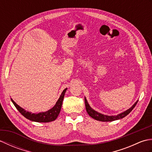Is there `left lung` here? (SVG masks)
I'll list each match as a JSON object with an SVG mask.
<instances>
[{"instance_id": "1", "label": "left lung", "mask_w": 152, "mask_h": 152, "mask_svg": "<svg viewBox=\"0 0 152 152\" xmlns=\"http://www.w3.org/2000/svg\"><path fill=\"white\" fill-rule=\"evenodd\" d=\"M138 101H136V102L131 106V108H129L127 110L120 113L116 115H104L102 114H101L98 112L95 111V110H93L91 106H89V103L87 101L86 98L85 97V104H86V111L88 112V114L91 116V117L93 119H96L97 121H113L115 120H118V119H120L124 118V117H125L126 115H127L129 113L133 110V109L134 108V106H136V104H137Z\"/></svg>"}]
</instances>
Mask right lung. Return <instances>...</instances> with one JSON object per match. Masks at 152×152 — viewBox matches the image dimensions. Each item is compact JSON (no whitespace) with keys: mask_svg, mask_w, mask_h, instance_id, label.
Here are the masks:
<instances>
[{"mask_svg":"<svg viewBox=\"0 0 152 152\" xmlns=\"http://www.w3.org/2000/svg\"><path fill=\"white\" fill-rule=\"evenodd\" d=\"M66 89L67 88H65L63 90L60 96V97L58 99L56 104H55L53 107L51 108L49 110H48L46 112H42L40 113H32L31 112H28L25 110V109L21 108V106H19L18 104H16V103L13 101V99L12 98L11 101L13 102V104L15 106V108L18 109V110L20 112L25 118L29 119V120L40 123L50 122L56 120L57 118L58 117V115H59L61 109V106H62L64 96V94H65Z\"/></svg>","mask_w":152,"mask_h":152,"instance_id":"right-lung-1","label":"right lung"}]
</instances>
